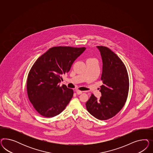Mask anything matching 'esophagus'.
Listing matches in <instances>:
<instances>
[{
    "instance_id": "esophagus-1",
    "label": "esophagus",
    "mask_w": 153,
    "mask_h": 153,
    "mask_svg": "<svg viewBox=\"0 0 153 153\" xmlns=\"http://www.w3.org/2000/svg\"><path fill=\"white\" fill-rule=\"evenodd\" d=\"M76 93H77V94H78V95H80V94H81L82 93V91H80V90H76Z\"/></svg>"
}]
</instances>
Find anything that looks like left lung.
<instances>
[{
	"instance_id": "1",
	"label": "left lung",
	"mask_w": 153,
	"mask_h": 153,
	"mask_svg": "<svg viewBox=\"0 0 153 153\" xmlns=\"http://www.w3.org/2000/svg\"><path fill=\"white\" fill-rule=\"evenodd\" d=\"M102 60L100 86L102 97L97 99L93 94L86 102L88 111L100 120L110 119L123 107L129 90V78L125 65L108 48L97 46Z\"/></svg>"
}]
</instances>
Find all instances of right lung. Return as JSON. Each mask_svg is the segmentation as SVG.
<instances>
[{
    "label": "right lung",
    "mask_w": 153,
    "mask_h": 153,
    "mask_svg": "<svg viewBox=\"0 0 153 153\" xmlns=\"http://www.w3.org/2000/svg\"><path fill=\"white\" fill-rule=\"evenodd\" d=\"M86 48L55 46L40 56L28 74V97L42 116L53 117L60 114L74 95V90L58 85L62 75L71 67Z\"/></svg>",
    "instance_id": "1"
}]
</instances>
